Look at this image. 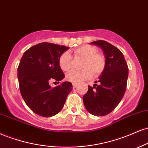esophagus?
I'll return each instance as SVG.
<instances>
[{"label":"esophagus","instance_id":"esophagus-1","mask_svg":"<svg viewBox=\"0 0 148 148\" xmlns=\"http://www.w3.org/2000/svg\"><path fill=\"white\" fill-rule=\"evenodd\" d=\"M73 88H75L77 86V84H76V83H73Z\"/></svg>","mask_w":148,"mask_h":148}]
</instances>
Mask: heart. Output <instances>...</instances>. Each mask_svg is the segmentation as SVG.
I'll return each mask as SVG.
<instances>
[{"label": "heart", "mask_w": 148, "mask_h": 148, "mask_svg": "<svg viewBox=\"0 0 148 148\" xmlns=\"http://www.w3.org/2000/svg\"><path fill=\"white\" fill-rule=\"evenodd\" d=\"M95 47L85 45L75 50V53L84 57L83 66L84 69L80 71H72L66 75V79L73 83H78L90 77L92 73L95 75L100 74L105 69V57L102 54L97 53ZM59 64L62 70L68 71L71 68V55L69 52H64L59 58Z\"/></svg>", "instance_id": "b5f03b06"}]
</instances>
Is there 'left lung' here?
<instances>
[{"label":"left lung","instance_id":"1","mask_svg":"<svg viewBox=\"0 0 148 148\" xmlns=\"http://www.w3.org/2000/svg\"><path fill=\"white\" fill-rule=\"evenodd\" d=\"M90 43L102 50L106 64L99 80L93 86H88L83 102L90 114L103 116L112 112L122 100L127 87L128 66L123 54L112 44L102 40Z\"/></svg>","mask_w":148,"mask_h":148}]
</instances>
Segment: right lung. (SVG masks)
Returning <instances> with one entry per match:
<instances>
[{"mask_svg":"<svg viewBox=\"0 0 148 148\" xmlns=\"http://www.w3.org/2000/svg\"><path fill=\"white\" fill-rule=\"evenodd\" d=\"M69 48L51 43H41L24 53L18 67V79L22 98L33 112L51 117L62 110L73 89L70 82L52 87L50 82L65 77L59 58Z\"/></svg>","mask_w":148,"mask_h":148,"instance_id":"1","label":"right lung"}]
</instances>
